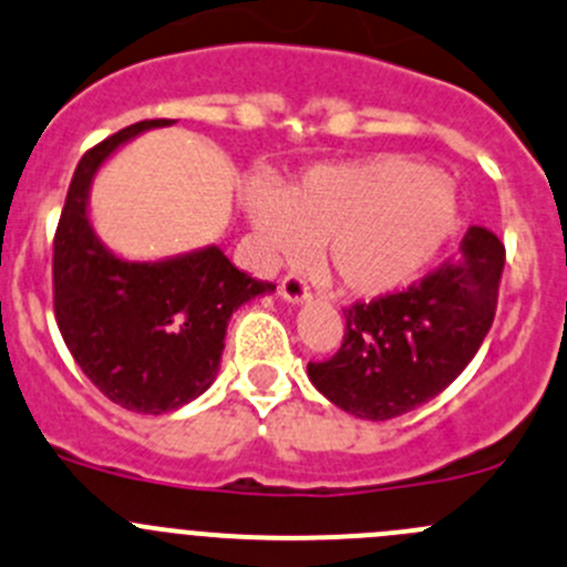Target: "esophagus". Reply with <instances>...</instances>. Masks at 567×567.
<instances>
[{"label": "esophagus", "instance_id": "obj_1", "mask_svg": "<svg viewBox=\"0 0 567 567\" xmlns=\"http://www.w3.org/2000/svg\"><path fill=\"white\" fill-rule=\"evenodd\" d=\"M279 293L288 301H293V305H299V301L310 299V285H307L299 274H288V277H282V282H279Z\"/></svg>", "mask_w": 567, "mask_h": 567}]
</instances>
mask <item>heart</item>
Segmentation results:
<instances>
[{
  "label": "heart",
  "instance_id": "obj_1",
  "mask_svg": "<svg viewBox=\"0 0 567 567\" xmlns=\"http://www.w3.org/2000/svg\"><path fill=\"white\" fill-rule=\"evenodd\" d=\"M246 213L268 255L321 246L332 277L357 296L415 282L460 229L452 177L399 155L316 166L282 194L255 185Z\"/></svg>",
  "mask_w": 567,
  "mask_h": 567
}]
</instances>
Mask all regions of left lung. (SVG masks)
<instances>
[{
	"label": "left lung",
	"instance_id": "1",
	"mask_svg": "<svg viewBox=\"0 0 567 567\" xmlns=\"http://www.w3.org/2000/svg\"><path fill=\"white\" fill-rule=\"evenodd\" d=\"M504 260L502 240L471 227L460 257L404 290L343 307V343L329 360L307 362L312 384L340 410L371 421L435 399L491 332Z\"/></svg>",
	"mask_w": 567,
	"mask_h": 567
}]
</instances>
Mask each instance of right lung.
<instances>
[{
  "label": "right lung",
  "instance_id": "add662e5",
  "mask_svg": "<svg viewBox=\"0 0 567 567\" xmlns=\"http://www.w3.org/2000/svg\"><path fill=\"white\" fill-rule=\"evenodd\" d=\"M166 124L137 121L82 155L52 244L54 321L71 357L113 404L146 415L205 393L229 316L274 290L235 268L218 246L166 262H126L96 240L85 207L93 174L124 141Z\"/></svg>",
  "mask_w": 567,
  "mask_h": 567
}]
</instances>
